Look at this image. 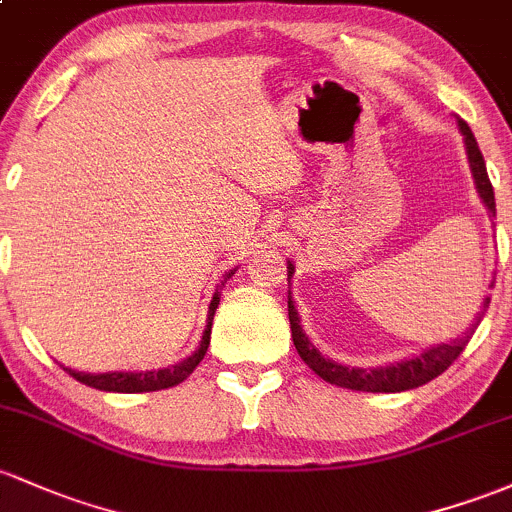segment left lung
I'll list each match as a JSON object with an SVG mask.
<instances>
[{
    "label": "left lung",
    "instance_id": "8db88e82",
    "mask_svg": "<svg viewBox=\"0 0 512 512\" xmlns=\"http://www.w3.org/2000/svg\"><path fill=\"white\" fill-rule=\"evenodd\" d=\"M459 129L461 134H464L466 153H469L471 173H474L478 195H481L483 205L488 207V212L496 217V197H493V185L491 180H488L481 148H478L469 124L459 119ZM288 278H293V263H288ZM288 320H290V332H293V344L295 349H298L300 359L305 361L317 376L324 378L327 383H332V386L349 388V390H366V393H400V390L425 386V383H430L437 376H442V373L447 371L456 359H459V354L466 349V344H469L471 339V332H469L464 339H456L452 344L434 346V349L425 351V354L417 356V359L403 361V364H395V366L364 371V368H346L342 364H334V361L324 359L320 351L310 344V339L302 334L298 310H295L290 295H288Z\"/></svg>",
    "mask_w": 512,
    "mask_h": 512
}]
</instances>
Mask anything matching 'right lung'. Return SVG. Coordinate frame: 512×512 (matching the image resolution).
I'll return each mask as SVG.
<instances>
[{
    "label": "right lung",
    "mask_w": 512,
    "mask_h": 512,
    "mask_svg": "<svg viewBox=\"0 0 512 512\" xmlns=\"http://www.w3.org/2000/svg\"><path fill=\"white\" fill-rule=\"evenodd\" d=\"M229 276H232V273H229ZM217 305H219V293H214V298L210 302V317H207V329L205 334H202L200 349H197L192 356H188L185 361H180V364L161 368V371H141V373H80V371H70V368H65V371H68L75 381L85 383V386L97 388V390H109V393H151V390L178 386V383H183L185 378L195 371V366L205 359L207 346H210L212 320H214V310H217Z\"/></svg>",
    "instance_id": "add662e5"
}]
</instances>
